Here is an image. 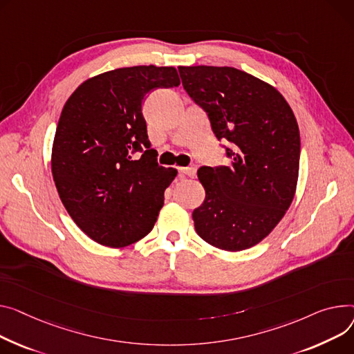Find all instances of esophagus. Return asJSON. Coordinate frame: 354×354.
I'll list each match as a JSON object with an SVG mask.
<instances>
[{"label":"esophagus","instance_id":"esophagus-1","mask_svg":"<svg viewBox=\"0 0 354 354\" xmlns=\"http://www.w3.org/2000/svg\"><path fill=\"white\" fill-rule=\"evenodd\" d=\"M179 171H180L183 175L189 176V178H194V176L196 175V167H195V165H192V167H186V168H179Z\"/></svg>","mask_w":354,"mask_h":354}]
</instances>
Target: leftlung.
<instances>
[{
	"label": "left lung",
	"mask_w": 354,
	"mask_h": 354,
	"mask_svg": "<svg viewBox=\"0 0 354 354\" xmlns=\"http://www.w3.org/2000/svg\"><path fill=\"white\" fill-rule=\"evenodd\" d=\"M182 85L227 139L229 167L198 169L205 201L192 214L209 245L239 252L262 242L285 216L297 186L295 113L270 84L232 66H178Z\"/></svg>",
	"instance_id": "1"
}]
</instances>
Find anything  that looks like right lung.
<instances>
[{"mask_svg": "<svg viewBox=\"0 0 354 354\" xmlns=\"http://www.w3.org/2000/svg\"><path fill=\"white\" fill-rule=\"evenodd\" d=\"M179 84L174 66L118 68L84 81L65 102L51 171L69 216L97 243L125 248L152 230L178 171L158 165L140 108L147 92Z\"/></svg>", "mask_w": 354, "mask_h": 354, "instance_id": "obj_1", "label": "right lung"}]
</instances>
